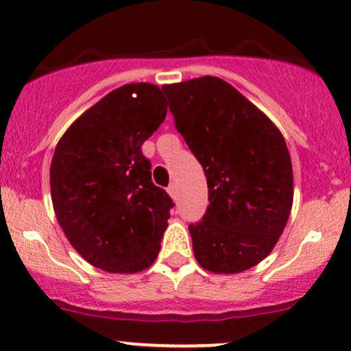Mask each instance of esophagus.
Masks as SVG:
<instances>
[{
    "label": "esophagus",
    "instance_id": "1",
    "mask_svg": "<svg viewBox=\"0 0 351 351\" xmlns=\"http://www.w3.org/2000/svg\"><path fill=\"white\" fill-rule=\"evenodd\" d=\"M168 193H170L173 199H178V186H176V183H171L170 186H168Z\"/></svg>",
    "mask_w": 351,
    "mask_h": 351
}]
</instances>
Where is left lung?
I'll use <instances>...</instances> for the list:
<instances>
[{"mask_svg": "<svg viewBox=\"0 0 351 351\" xmlns=\"http://www.w3.org/2000/svg\"><path fill=\"white\" fill-rule=\"evenodd\" d=\"M162 88L208 183L206 213L188 226L196 261L215 274L247 271L269 256L291 215L293 175L284 136L223 79Z\"/></svg>", "mask_w": 351, "mask_h": 351, "instance_id": "left-lung-1", "label": "left lung"}]
</instances>
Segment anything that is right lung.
Returning <instances> with one entry per match:
<instances>
[{
    "instance_id": "add662e5",
    "label": "right lung",
    "mask_w": 351,
    "mask_h": 351,
    "mask_svg": "<svg viewBox=\"0 0 351 351\" xmlns=\"http://www.w3.org/2000/svg\"><path fill=\"white\" fill-rule=\"evenodd\" d=\"M163 92L127 84L88 108L59 140L51 162L56 217L72 247L107 272L150 267L173 199L152 181L142 145L167 117Z\"/></svg>"
}]
</instances>
